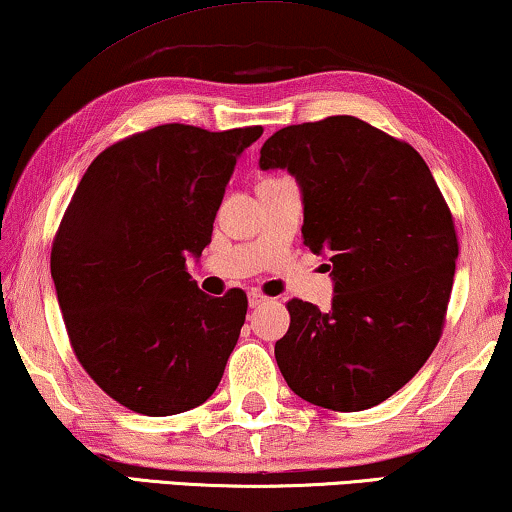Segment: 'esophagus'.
Returning <instances> with one entry per match:
<instances>
[{"label": "esophagus", "mask_w": 512, "mask_h": 512, "mask_svg": "<svg viewBox=\"0 0 512 512\" xmlns=\"http://www.w3.org/2000/svg\"><path fill=\"white\" fill-rule=\"evenodd\" d=\"M248 303H250V308H262V305L269 303V299H266V296L259 294V292H250L248 294Z\"/></svg>", "instance_id": "obj_1"}]
</instances>
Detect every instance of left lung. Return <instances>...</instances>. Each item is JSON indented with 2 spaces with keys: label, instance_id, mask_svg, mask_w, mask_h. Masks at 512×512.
Wrapping results in <instances>:
<instances>
[{
  "label": "left lung",
  "instance_id": "8db88e82",
  "mask_svg": "<svg viewBox=\"0 0 512 512\" xmlns=\"http://www.w3.org/2000/svg\"><path fill=\"white\" fill-rule=\"evenodd\" d=\"M259 167L299 183L303 243L329 255L335 285L329 310L287 303L282 377L317 407H375L423 368L444 329L457 259L444 195L414 147L347 114L273 133Z\"/></svg>",
  "mask_w": 512,
  "mask_h": 512
}]
</instances>
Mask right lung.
<instances>
[{"mask_svg":"<svg viewBox=\"0 0 512 512\" xmlns=\"http://www.w3.org/2000/svg\"><path fill=\"white\" fill-rule=\"evenodd\" d=\"M262 126L165 124L98 154L52 243L50 271L73 352L131 411L200 407L223 379L246 294H204L186 271L211 243L239 156Z\"/></svg>","mask_w":512,"mask_h":512,"instance_id":"1","label":"right lung"}]
</instances>
